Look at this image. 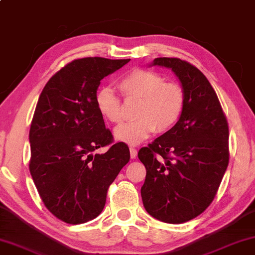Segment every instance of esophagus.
Here are the masks:
<instances>
[{"label": "esophagus", "mask_w": 255, "mask_h": 255, "mask_svg": "<svg viewBox=\"0 0 255 255\" xmlns=\"http://www.w3.org/2000/svg\"><path fill=\"white\" fill-rule=\"evenodd\" d=\"M129 151H130V157H131V158H136V156H137V149L134 148V147H130V148H129Z\"/></svg>", "instance_id": "1"}]
</instances>
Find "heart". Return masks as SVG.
Wrapping results in <instances>:
<instances>
[{"mask_svg": "<svg viewBox=\"0 0 255 255\" xmlns=\"http://www.w3.org/2000/svg\"><path fill=\"white\" fill-rule=\"evenodd\" d=\"M122 96L127 100H138L134 117L115 128L114 136L127 144H138L151 134L167 133L177 124L185 108V91L179 84L165 83L155 71L135 69L122 78L119 84ZM94 103L99 114L112 124L124 119L121 99L111 87L97 91Z\"/></svg>", "mask_w": 255, "mask_h": 255, "instance_id": "b5f03b06", "label": "heart"}]
</instances>
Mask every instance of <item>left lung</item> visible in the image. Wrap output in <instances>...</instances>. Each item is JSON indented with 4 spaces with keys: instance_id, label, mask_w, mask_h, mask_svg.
Listing matches in <instances>:
<instances>
[{
    "instance_id": "1",
    "label": "left lung",
    "mask_w": 255,
    "mask_h": 255,
    "mask_svg": "<svg viewBox=\"0 0 255 255\" xmlns=\"http://www.w3.org/2000/svg\"><path fill=\"white\" fill-rule=\"evenodd\" d=\"M151 65L171 69L184 88L181 119L138 151L147 175L141 188L149 215L182 224L211 204L229 165V124L218 97L201 71L179 58H155Z\"/></svg>"
}]
</instances>
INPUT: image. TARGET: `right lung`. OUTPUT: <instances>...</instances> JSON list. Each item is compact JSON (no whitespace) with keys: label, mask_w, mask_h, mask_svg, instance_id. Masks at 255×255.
<instances>
[{"label":"right lung","mask_w":255,"mask_h":255,"mask_svg":"<svg viewBox=\"0 0 255 255\" xmlns=\"http://www.w3.org/2000/svg\"><path fill=\"white\" fill-rule=\"evenodd\" d=\"M129 60L76 59L53 74L39 96L29 133L30 174L45 208L67 224L99 216L108 188L129 162V148L113 143L94 103L100 81ZM106 145L105 154H93Z\"/></svg>","instance_id":"1"}]
</instances>
